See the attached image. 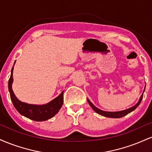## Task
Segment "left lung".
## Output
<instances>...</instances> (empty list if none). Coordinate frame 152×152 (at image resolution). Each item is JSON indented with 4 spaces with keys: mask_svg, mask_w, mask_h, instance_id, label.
Returning a JSON list of instances; mask_svg holds the SVG:
<instances>
[{
    "mask_svg": "<svg viewBox=\"0 0 152 152\" xmlns=\"http://www.w3.org/2000/svg\"><path fill=\"white\" fill-rule=\"evenodd\" d=\"M144 91H145V88H144V91H143V94H142V96H141L140 99H139V102L137 103V104H135V105H134V106H132V107L129 108V109L123 110V111H102V110L99 109L97 107H96V106H94V104L90 102L89 99H87V101H88V104H89V105L91 106V108H92V109H93L94 111H95V112H96L97 114L102 115V116H105V117H109V118H121V117H123V116H126V115H127L128 114H129L130 112H132V111H134V110L137 109V108L138 107V106H139V104H140L141 102H142V98H143V94H144Z\"/></svg>",
    "mask_w": 152,
    "mask_h": 152,
    "instance_id": "obj_1",
    "label": "left lung"
}]
</instances>
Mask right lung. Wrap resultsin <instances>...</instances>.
Wrapping results in <instances>:
<instances>
[{"label": "right lung", "mask_w": 152, "mask_h": 152, "mask_svg": "<svg viewBox=\"0 0 152 152\" xmlns=\"http://www.w3.org/2000/svg\"><path fill=\"white\" fill-rule=\"evenodd\" d=\"M15 61L14 62L15 64ZM14 66V65H13ZM13 66L11 69V74L8 81V90L13 102V106L15 109L20 113L22 116L30 118L36 121H43L48 120L49 118L53 117L63 105L64 103V91L61 94H59L56 98L50 101V102L42 105H36V104H30L27 103L20 102L19 99L15 96L12 89V83H13Z\"/></svg>", "instance_id": "add662e5"}]
</instances>
